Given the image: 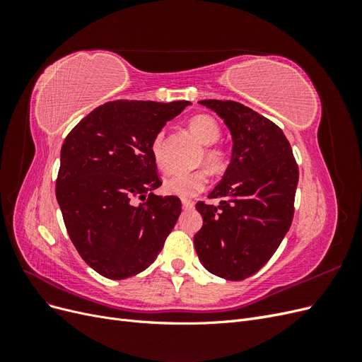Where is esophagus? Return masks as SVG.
I'll use <instances>...</instances> for the list:
<instances>
[{
  "mask_svg": "<svg viewBox=\"0 0 362 362\" xmlns=\"http://www.w3.org/2000/svg\"><path fill=\"white\" fill-rule=\"evenodd\" d=\"M181 202H182L184 210H192V208H194V202H193L192 199H185V198H184Z\"/></svg>",
  "mask_w": 362,
  "mask_h": 362,
  "instance_id": "obj_1",
  "label": "esophagus"
}]
</instances>
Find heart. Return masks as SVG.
<instances>
[{
    "mask_svg": "<svg viewBox=\"0 0 362 362\" xmlns=\"http://www.w3.org/2000/svg\"><path fill=\"white\" fill-rule=\"evenodd\" d=\"M189 128L193 136L201 144L206 145L201 161L206 164L211 170H222L225 168V152L221 148L213 146V144L221 137V127L217 120L208 115H196L189 120ZM163 133H158L152 140L151 152L158 168H164V154H163ZM208 184V173L205 169H196L192 172H178L172 173L164 180L163 189L166 193L180 196V198H192V196L202 192Z\"/></svg>",
    "mask_w": 362,
    "mask_h": 362,
    "instance_id": "obj_1",
    "label": "heart"
}]
</instances>
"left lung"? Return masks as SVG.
Returning a JSON list of instances; mask_svg holds the SVG:
<instances>
[{
  "instance_id": "1",
  "label": "left lung",
  "mask_w": 362,
  "mask_h": 362,
  "mask_svg": "<svg viewBox=\"0 0 362 362\" xmlns=\"http://www.w3.org/2000/svg\"><path fill=\"white\" fill-rule=\"evenodd\" d=\"M223 119L233 137L231 161L208 198L196 204L204 218L193 242L202 266L216 276L242 281L257 273L288 233L298 164L282 129L235 101H199Z\"/></svg>"
}]
</instances>
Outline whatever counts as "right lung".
<instances>
[{
  "mask_svg": "<svg viewBox=\"0 0 362 362\" xmlns=\"http://www.w3.org/2000/svg\"><path fill=\"white\" fill-rule=\"evenodd\" d=\"M187 105L105 103L63 141L56 182L63 221L81 258L108 279L149 267L178 221L180 198L154 193L161 181L151 145Z\"/></svg>",
  "mask_w": 362,
  "mask_h": 362,
  "instance_id": "right-lung-1",
  "label": "right lung"
}]
</instances>
